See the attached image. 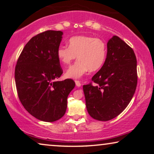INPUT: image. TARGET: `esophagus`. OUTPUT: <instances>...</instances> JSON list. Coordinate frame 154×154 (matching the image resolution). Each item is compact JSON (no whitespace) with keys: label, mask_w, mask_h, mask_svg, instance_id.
Here are the masks:
<instances>
[{"label":"esophagus","mask_w":154,"mask_h":154,"mask_svg":"<svg viewBox=\"0 0 154 154\" xmlns=\"http://www.w3.org/2000/svg\"><path fill=\"white\" fill-rule=\"evenodd\" d=\"M75 85H76L77 87H81V83L79 81H77V80H75Z\"/></svg>","instance_id":"1"}]
</instances>
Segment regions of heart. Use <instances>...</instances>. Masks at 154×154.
<instances>
[{"label": "heart", "instance_id": "heart-1", "mask_svg": "<svg viewBox=\"0 0 154 154\" xmlns=\"http://www.w3.org/2000/svg\"><path fill=\"white\" fill-rule=\"evenodd\" d=\"M106 45L102 39L89 35H75L69 41V47L61 45L57 50L58 60L68 65L78 61L66 71V76L80 79L88 71H96L102 68L106 60Z\"/></svg>", "mask_w": 154, "mask_h": 154}]
</instances>
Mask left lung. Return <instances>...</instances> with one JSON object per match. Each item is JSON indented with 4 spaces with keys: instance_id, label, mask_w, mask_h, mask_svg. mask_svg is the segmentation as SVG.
<instances>
[{
    "instance_id": "1",
    "label": "left lung",
    "mask_w": 154,
    "mask_h": 154,
    "mask_svg": "<svg viewBox=\"0 0 154 154\" xmlns=\"http://www.w3.org/2000/svg\"><path fill=\"white\" fill-rule=\"evenodd\" d=\"M92 82L83 85L90 116L106 121L123 112L133 97L137 84L135 54L127 43L114 35L107 43V54Z\"/></svg>"
}]
</instances>
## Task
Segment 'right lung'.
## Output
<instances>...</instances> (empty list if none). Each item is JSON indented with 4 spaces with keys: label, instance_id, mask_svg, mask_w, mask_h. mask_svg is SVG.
Instances as JSON below:
<instances>
[{
    "label": "right lung",
    "instance_id": "right-lung-1",
    "mask_svg": "<svg viewBox=\"0 0 154 154\" xmlns=\"http://www.w3.org/2000/svg\"><path fill=\"white\" fill-rule=\"evenodd\" d=\"M63 33L48 30L35 35L24 46L14 70L18 97L35 119L54 122L64 115L67 97L75 87L72 79L57 81L63 73L57 50Z\"/></svg>",
    "mask_w": 154,
    "mask_h": 154
}]
</instances>
